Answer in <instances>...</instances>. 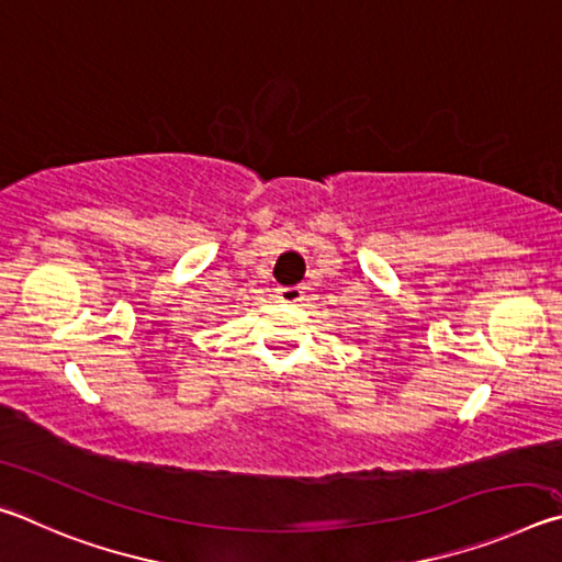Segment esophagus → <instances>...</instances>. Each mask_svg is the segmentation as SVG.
<instances>
[{
	"label": "esophagus",
	"instance_id": "esophagus-1",
	"mask_svg": "<svg viewBox=\"0 0 562 562\" xmlns=\"http://www.w3.org/2000/svg\"><path fill=\"white\" fill-rule=\"evenodd\" d=\"M278 294H280L282 302H292V304L304 300V290L302 288H280Z\"/></svg>",
	"mask_w": 562,
	"mask_h": 562
}]
</instances>
